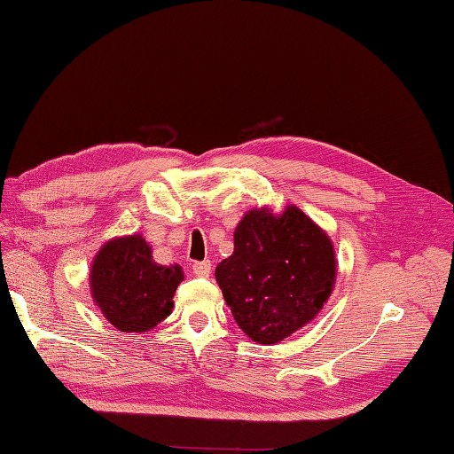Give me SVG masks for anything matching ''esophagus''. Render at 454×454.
<instances>
[{"label": "esophagus", "mask_w": 454, "mask_h": 454, "mask_svg": "<svg viewBox=\"0 0 454 454\" xmlns=\"http://www.w3.org/2000/svg\"><path fill=\"white\" fill-rule=\"evenodd\" d=\"M192 270H194V274L200 276V278H206V276H210V272H212V262H210V260L194 262V264H192Z\"/></svg>", "instance_id": "34e87169"}]
</instances>
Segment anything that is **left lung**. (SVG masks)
<instances>
[{"label": "left lung", "instance_id": "left-lung-1", "mask_svg": "<svg viewBox=\"0 0 454 454\" xmlns=\"http://www.w3.org/2000/svg\"><path fill=\"white\" fill-rule=\"evenodd\" d=\"M334 276L333 242L296 206L282 216L264 208L246 214L234 254L216 268L236 325L260 344L284 340L317 317Z\"/></svg>", "mask_w": 454, "mask_h": 454}]
</instances>
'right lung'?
I'll return each mask as SVG.
<instances>
[{
	"label": "right lung",
	"mask_w": 454,
	"mask_h": 454,
	"mask_svg": "<svg viewBox=\"0 0 454 454\" xmlns=\"http://www.w3.org/2000/svg\"><path fill=\"white\" fill-rule=\"evenodd\" d=\"M180 266H160L142 236L107 242L91 264V294L110 325L124 333H148L172 312Z\"/></svg>",
	"instance_id": "right-lung-1"
}]
</instances>
